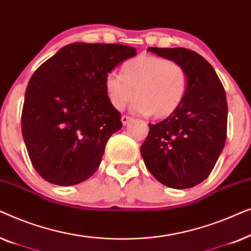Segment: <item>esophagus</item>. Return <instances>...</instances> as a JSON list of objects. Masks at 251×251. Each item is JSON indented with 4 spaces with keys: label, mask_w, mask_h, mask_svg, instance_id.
<instances>
[{
    "label": "esophagus",
    "mask_w": 251,
    "mask_h": 251,
    "mask_svg": "<svg viewBox=\"0 0 251 251\" xmlns=\"http://www.w3.org/2000/svg\"><path fill=\"white\" fill-rule=\"evenodd\" d=\"M131 120H132V118H130V116H128V115H122V118H121V121L123 123V126L128 125V123L131 121Z\"/></svg>",
    "instance_id": "obj_1"
}]
</instances>
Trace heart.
<instances>
[{"mask_svg": "<svg viewBox=\"0 0 251 251\" xmlns=\"http://www.w3.org/2000/svg\"><path fill=\"white\" fill-rule=\"evenodd\" d=\"M188 90V75L180 64L167 58L140 54L122 65V74H107L105 91L108 101L116 109L125 108L133 100L131 108L157 119L176 112Z\"/></svg>", "mask_w": 251, "mask_h": 251, "instance_id": "obj_1", "label": "heart"}]
</instances>
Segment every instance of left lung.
I'll list each match as a JSON object with an SVG mask.
<instances>
[{
  "label": "left lung",
  "mask_w": 251,
  "mask_h": 251,
  "mask_svg": "<svg viewBox=\"0 0 251 251\" xmlns=\"http://www.w3.org/2000/svg\"><path fill=\"white\" fill-rule=\"evenodd\" d=\"M151 52L180 64L188 90L176 112L150 131L140 146L145 166L160 183L190 188L211 174L227 133V101L221 80L200 54L185 48H149Z\"/></svg>",
  "instance_id": "obj_1"
}]
</instances>
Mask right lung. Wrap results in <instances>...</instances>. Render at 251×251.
I'll return each mask as SVG.
<instances>
[{"label": "right lung", "mask_w": 251, "mask_h": 251, "mask_svg": "<svg viewBox=\"0 0 251 251\" xmlns=\"http://www.w3.org/2000/svg\"><path fill=\"white\" fill-rule=\"evenodd\" d=\"M136 54L135 48L123 44L75 42L35 71L25 92L22 131L43 179L71 186L96 173L109 137L122 128L105 78Z\"/></svg>", "instance_id": "1"}]
</instances>
